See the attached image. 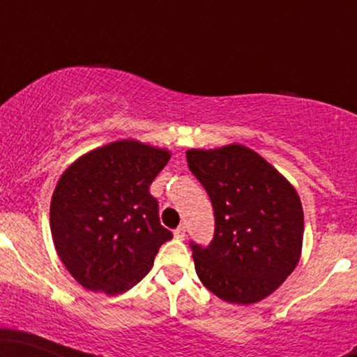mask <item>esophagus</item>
<instances>
[{
	"label": "esophagus",
	"instance_id": "obj_1",
	"mask_svg": "<svg viewBox=\"0 0 357 357\" xmlns=\"http://www.w3.org/2000/svg\"><path fill=\"white\" fill-rule=\"evenodd\" d=\"M174 236H175V238H180V241H183V238H185V226H183V224L175 229Z\"/></svg>",
	"mask_w": 357,
	"mask_h": 357
}]
</instances>
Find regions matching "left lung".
Here are the masks:
<instances>
[{
	"label": "left lung",
	"instance_id": "1",
	"mask_svg": "<svg viewBox=\"0 0 357 357\" xmlns=\"http://www.w3.org/2000/svg\"><path fill=\"white\" fill-rule=\"evenodd\" d=\"M187 162L214 211L213 241L190 242L198 278L232 304L265 299L299 261L304 237L299 195L245 146L190 149Z\"/></svg>",
	"mask_w": 357,
	"mask_h": 357
}]
</instances>
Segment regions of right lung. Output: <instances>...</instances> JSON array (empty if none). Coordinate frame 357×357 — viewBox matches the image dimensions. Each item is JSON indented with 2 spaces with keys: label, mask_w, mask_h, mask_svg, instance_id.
<instances>
[{
  "label": "right lung",
  "mask_w": 357,
  "mask_h": 357,
  "mask_svg": "<svg viewBox=\"0 0 357 357\" xmlns=\"http://www.w3.org/2000/svg\"><path fill=\"white\" fill-rule=\"evenodd\" d=\"M167 160L164 149L116 141L82 155L58 180L52 237L58 257L86 289L107 296L131 289L172 238L149 192Z\"/></svg>",
  "instance_id": "1"
}]
</instances>
